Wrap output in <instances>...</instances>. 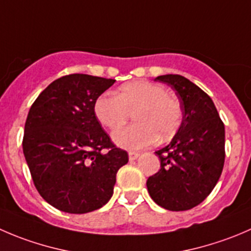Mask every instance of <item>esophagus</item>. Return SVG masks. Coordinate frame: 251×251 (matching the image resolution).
<instances>
[{
	"label": "esophagus",
	"mask_w": 251,
	"mask_h": 251,
	"mask_svg": "<svg viewBox=\"0 0 251 251\" xmlns=\"http://www.w3.org/2000/svg\"><path fill=\"white\" fill-rule=\"evenodd\" d=\"M138 157H140L138 152H128V159L130 160H136Z\"/></svg>",
	"instance_id": "1"
}]
</instances>
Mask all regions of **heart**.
I'll return each instance as SVG.
<instances>
[{
  "mask_svg": "<svg viewBox=\"0 0 251 251\" xmlns=\"http://www.w3.org/2000/svg\"><path fill=\"white\" fill-rule=\"evenodd\" d=\"M137 121L116 131L114 141L120 147L140 150L160 138L175 133L181 124L182 111L179 100L163 86L148 81H132L120 87L116 96L101 94L94 103V114L109 130H118L130 119Z\"/></svg>",
  "mask_w": 251,
  "mask_h": 251,
  "instance_id": "heart-1",
  "label": "heart"
}]
</instances>
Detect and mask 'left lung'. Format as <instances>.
Wrapping results in <instances>:
<instances>
[{
	"instance_id": "left-lung-1",
	"label": "left lung",
	"mask_w": 251,
	"mask_h": 251,
	"mask_svg": "<svg viewBox=\"0 0 251 251\" xmlns=\"http://www.w3.org/2000/svg\"><path fill=\"white\" fill-rule=\"evenodd\" d=\"M175 91L182 121L168 146L157 151L160 169L147 179L151 198L169 211H186L202 202L225 165V124L212 99L180 75L158 76Z\"/></svg>"
}]
</instances>
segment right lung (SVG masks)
Instances as JSON below:
<instances>
[{"label": "right lung", "mask_w": 251, "mask_h": 251, "mask_svg": "<svg viewBox=\"0 0 251 251\" xmlns=\"http://www.w3.org/2000/svg\"><path fill=\"white\" fill-rule=\"evenodd\" d=\"M115 79L74 74L49 84L31 105L23 153L41 198L60 211L87 213L114 193L116 173L128 162L94 114L97 98Z\"/></svg>", "instance_id": "1"}]
</instances>
